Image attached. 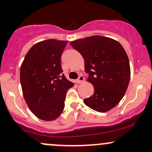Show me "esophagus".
I'll return each instance as SVG.
<instances>
[{
    "mask_svg": "<svg viewBox=\"0 0 152 152\" xmlns=\"http://www.w3.org/2000/svg\"><path fill=\"white\" fill-rule=\"evenodd\" d=\"M84 81V77L83 76H80L79 78H78V80H76V83H81L82 82Z\"/></svg>",
    "mask_w": 152,
    "mask_h": 152,
    "instance_id": "34e87169",
    "label": "esophagus"
}]
</instances>
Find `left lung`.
<instances>
[{
    "label": "left lung",
    "instance_id": "obj_1",
    "mask_svg": "<svg viewBox=\"0 0 152 152\" xmlns=\"http://www.w3.org/2000/svg\"><path fill=\"white\" fill-rule=\"evenodd\" d=\"M70 44L84 59L87 81L94 93L83 102L91 109L106 112L115 107L124 96L130 80L128 56L121 43L113 38L92 36L71 41Z\"/></svg>",
    "mask_w": 152,
    "mask_h": 152
}]
</instances>
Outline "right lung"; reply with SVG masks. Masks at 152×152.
Listing matches in <instances>:
<instances>
[{"label": "right lung", "instance_id": "1", "mask_svg": "<svg viewBox=\"0 0 152 152\" xmlns=\"http://www.w3.org/2000/svg\"><path fill=\"white\" fill-rule=\"evenodd\" d=\"M67 43L56 39L36 43L20 66V84L26 104L43 121H53L62 114L67 91L74 86L62 74L61 66V56Z\"/></svg>", "mask_w": 152, "mask_h": 152}]
</instances>
